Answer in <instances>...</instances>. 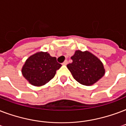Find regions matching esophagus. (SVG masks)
<instances>
[{
    "label": "esophagus",
    "instance_id": "obj_1",
    "mask_svg": "<svg viewBox=\"0 0 126 126\" xmlns=\"http://www.w3.org/2000/svg\"><path fill=\"white\" fill-rule=\"evenodd\" d=\"M68 60H65V61H64V62H63V63H62V65H66V64H68Z\"/></svg>",
    "mask_w": 126,
    "mask_h": 126
}]
</instances>
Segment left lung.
<instances>
[{"instance_id":"1","label":"left lung","mask_w":126,"mask_h":126,"mask_svg":"<svg viewBox=\"0 0 126 126\" xmlns=\"http://www.w3.org/2000/svg\"><path fill=\"white\" fill-rule=\"evenodd\" d=\"M71 59L72 62L67 65V68L74 78L81 84L92 85L105 75L102 62L87 50L82 52L78 50Z\"/></svg>"}]
</instances>
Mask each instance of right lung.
Instances as JSON below:
<instances>
[{
	"label": "right lung",
	"instance_id": "right-lung-1",
	"mask_svg": "<svg viewBox=\"0 0 126 126\" xmlns=\"http://www.w3.org/2000/svg\"><path fill=\"white\" fill-rule=\"evenodd\" d=\"M61 66L47 52H38L26 60L21 73L30 84L39 87L51 80Z\"/></svg>",
	"mask_w": 126,
	"mask_h": 126
}]
</instances>
